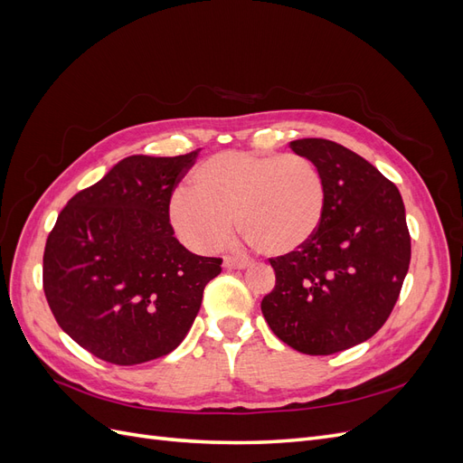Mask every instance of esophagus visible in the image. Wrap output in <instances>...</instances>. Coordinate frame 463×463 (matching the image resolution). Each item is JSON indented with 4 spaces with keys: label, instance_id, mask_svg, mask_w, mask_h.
I'll list each match as a JSON object with an SVG mask.
<instances>
[{
    "label": "esophagus",
    "instance_id": "obj_1",
    "mask_svg": "<svg viewBox=\"0 0 463 463\" xmlns=\"http://www.w3.org/2000/svg\"><path fill=\"white\" fill-rule=\"evenodd\" d=\"M223 266L232 270H243V269H247L249 262L243 259H237V257H226L223 259Z\"/></svg>",
    "mask_w": 463,
    "mask_h": 463
}]
</instances>
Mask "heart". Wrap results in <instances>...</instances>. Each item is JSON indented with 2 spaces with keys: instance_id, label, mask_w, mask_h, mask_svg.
Returning <instances> with one entry per match:
<instances>
[{
  "instance_id": "1",
  "label": "heart",
  "mask_w": 463,
  "mask_h": 463,
  "mask_svg": "<svg viewBox=\"0 0 463 463\" xmlns=\"http://www.w3.org/2000/svg\"><path fill=\"white\" fill-rule=\"evenodd\" d=\"M191 187L170 199V222L193 250L210 253L235 226L257 253L284 257L317 235L326 210L318 167L299 154L220 152L204 160Z\"/></svg>"
}]
</instances>
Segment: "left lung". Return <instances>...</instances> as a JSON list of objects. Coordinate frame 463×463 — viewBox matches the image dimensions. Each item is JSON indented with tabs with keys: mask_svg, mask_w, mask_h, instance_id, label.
<instances>
[{
	"mask_svg": "<svg viewBox=\"0 0 463 463\" xmlns=\"http://www.w3.org/2000/svg\"><path fill=\"white\" fill-rule=\"evenodd\" d=\"M289 148L325 179L326 210L313 240L270 259L276 286L260 309L270 330L307 355H330L383 328L410 269L411 237L398 187L326 138Z\"/></svg>",
	"mask_w": 463,
	"mask_h": 463,
	"instance_id": "1",
	"label": "left lung"
}]
</instances>
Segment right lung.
Wrapping results in <instances>:
<instances>
[{"instance_id":"obj_1","label":"right lung","mask_w":463,"mask_h":463,"mask_svg":"<svg viewBox=\"0 0 463 463\" xmlns=\"http://www.w3.org/2000/svg\"><path fill=\"white\" fill-rule=\"evenodd\" d=\"M199 150L123 158L65 204L48 235L42 284L53 318L94 357L138 365L184 342L222 259L174 237L170 199Z\"/></svg>"}]
</instances>
